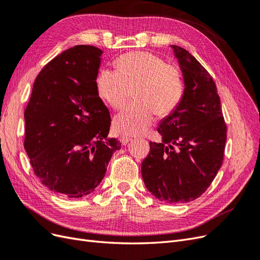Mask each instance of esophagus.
<instances>
[{"mask_svg":"<svg viewBox=\"0 0 260 260\" xmlns=\"http://www.w3.org/2000/svg\"><path fill=\"white\" fill-rule=\"evenodd\" d=\"M130 141H131V138H129V137H127V136H121V137H120V142H121L123 145L129 143Z\"/></svg>","mask_w":260,"mask_h":260,"instance_id":"1","label":"esophagus"}]
</instances>
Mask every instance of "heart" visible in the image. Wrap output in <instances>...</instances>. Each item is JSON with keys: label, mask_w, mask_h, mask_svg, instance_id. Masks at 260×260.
I'll return each instance as SVG.
<instances>
[{"label": "heart", "mask_w": 260, "mask_h": 260, "mask_svg": "<svg viewBox=\"0 0 260 260\" xmlns=\"http://www.w3.org/2000/svg\"><path fill=\"white\" fill-rule=\"evenodd\" d=\"M116 72L104 69L98 77L99 95L114 109H121L132 96L136 101L115 118L117 131L125 136L145 133L155 119L171 114L185 90L184 77L176 62H165L147 51L123 54L115 62Z\"/></svg>", "instance_id": "obj_1"}]
</instances>
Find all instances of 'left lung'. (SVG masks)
<instances>
[{
	"label": "left lung",
	"instance_id": "obj_1",
	"mask_svg": "<svg viewBox=\"0 0 260 260\" xmlns=\"http://www.w3.org/2000/svg\"><path fill=\"white\" fill-rule=\"evenodd\" d=\"M182 69L185 90L179 106L160 122L161 143L149 142L142 178L156 199L168 204L194 201L221 167L226 124L216 84L199 60L172 45Z\"/></svg>",
	"mask_w": 260,
	"mask_h": 260
}]
</instances>
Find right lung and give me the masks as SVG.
Returning a JSON list of instances; mask_svg holds the SVG:
<instances>
[{
	"label": "right lung",
	"instance_id": "1",
	"mask_svg": "<svg viewBox=\"0 0 260 260\" xmlns=\"http://www.w3.org/2000/svg\"><path fill=\"white\" fill-rule=\"evenodd\" d=\"M102 54L76 45L54 57L37 76L25 109L23 146L35 175L69 199L95 190L121 147L107 139L111 115L95 81Z\"/></svg>",
	"mask_w": 260,
	"mask_h": 260
}]
</instances>
